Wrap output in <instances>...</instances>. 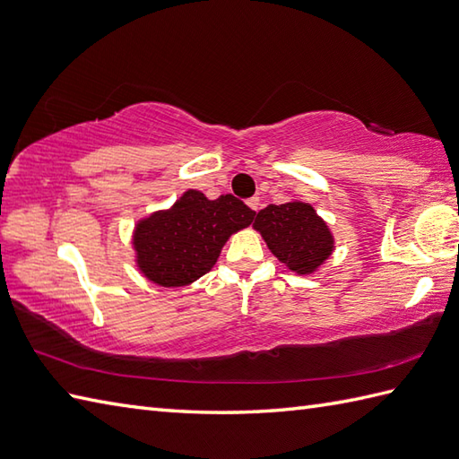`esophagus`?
<instances>
[{
    "mask_svg": "<svg viewBox=\"0 0 459 459\" xmlns=\"http://www.w3.org/2000/svg\"><path fill=\"white\" fill-rule=\"evenodd\" d=\"M248 207H250L252 211L258 212V209H260V199H258V197H252V199H248Z\"/></svg>",
    "mask_w": 459,
    "mask_h": 459,
    "instance_id": "34e87169",
    "label": "esophagus"
}]
</instances>
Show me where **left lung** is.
<instances>
[{
    "label": "left lung",
    "instance_id": "1",
    "mask_svg": "<svg viewBox=\"0 0 459 459\" xmlns=\"http://www.w3.org/2000/svg\"><path fill=\"white\" fill-rule=\"evenodd\" d=\"M254 229L275 258L299 275L316 272L334 250L333 232L305 201L268 205L255 215Z\"/></svg>",
    "mask_w": 459,
    "mask_h": 459
}]
</instances>
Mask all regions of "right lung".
Returning <instances> with one entry per match:
<instances>
[{
    "mask_svg": "<svg viewBox=\"0 0 459 459\" xmlns=\"http://www.w3.org/2000/svg\"><path fill=\"white\" fill-rule=\"evenodd\" d=\"M255 211L240 199H207L187 189L176 204L136 222L133 248L136 265L160 287H184L217 264L230 234L247 229Z\"/></svg>",
    "mask_w": 459,
    "mask_h": 459,
    "instance_id": "right-lung-1",
    "label": "right lung"
}]
</instances>
